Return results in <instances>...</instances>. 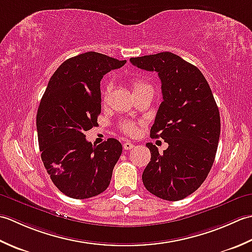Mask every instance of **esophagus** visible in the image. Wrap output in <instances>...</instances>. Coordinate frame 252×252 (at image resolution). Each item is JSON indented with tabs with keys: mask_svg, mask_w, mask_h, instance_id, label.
I'll return each mask as SVG.
<instances>
[{
	"mask_svg": "<svg viewBox=\"0 0 252 252\" xmlns=\"http://www.w3.org/2000/svg\"><path fill=\"white\" fill-rule=\"evenodd\" d=\"M133 147L135 146H133V143L130 141H126V142H124V145H123V148H124L125 150H131Z\"/></svg>",
	"mask_w": 252,
	"mask_h": 252,
	"instance_id": "1",
	"label": "esophagus"
}]
</instances>
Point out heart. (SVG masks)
<instances>
[{
    "instance_id": "b5f03b06",
    "label": "heart",
    "mask_w": 252,
    "mask_h": 252,
    "mask_svg": "<svg viewBox=\"0 0 252 252\" xmlns=\"http://www.w3.org/2000/svg\"><path fill=\"white\" fill-rule=\"evenodd\" d=\"M131 86H132L133 91H137L139 89L146 88V87H150L149 85H147L145 81H142L140 79L133 80L131 83ZM105 94H106V92H105ZM120 127H121L122 131L127 133V135H133V133H136V131H137V126L133 122H129V121L122 122L120 124Z\"/></svg>"
}]
</instances>
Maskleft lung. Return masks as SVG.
I'll use <instances>...</instances> for the list:
<instances>
[{"instance_id": "8db88e82", "label": "left lung", "mask_w": 252, "mask_h": 252, "mask_svg": "<svg viewBox=\"0 0 252 252\" xmlns=\"http://www.w3.org/2000/svg\"><path fill=\"white\" fill-rule=\"evenodd\" d=\"M132 65L157 71L162 83L151 138L168 143L163 153L151 142V160L142 182L155 196L178 201L194 192L205 181L217 155L220 120L211 88L201 71L171 52L131 58Z\"/></svg>"}]
</instances>
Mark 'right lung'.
Segmentation results:
<instances>
[{
	"label": "right lung",
	"mask_w": 252,
	"mask_h": 252,
	"mask_svg": "<svg viewBox=\"0 0 252 252\" xmlns=\"http://www.w3.org/2000/svg\"><path fill=\"white\" fill-rule=\"evenodd\" d=\"M125 63L96 52L74 56L55 70L41 99L37 113L41 158L53 184L67 197L91 198L109 187L123 147L114 138L92 146L85 131L97 125L101 79Z\"/></svg>",
	"instance_id": "obj_1"
}]
</instances>
